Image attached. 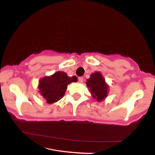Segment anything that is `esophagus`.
Returning a JSON list of instances; mask_svg holds the SVG:
<instances>
[{"label": "esophagus", "instance_id": "esophagus-1", "mask_svg": "<svg viewBox=\"0 0 155 155\" xmlns=\"http://www.w3.org/2000/svg\"><path fill=\"white\" fill-rule=\"evenodd\" d=\"M78 80H79V81L80 83H82L83 82V80H84V78L83 77H79V79H78Z\"/></svg>", "mask_w": 155, "mask_h": 155}]
</instances>
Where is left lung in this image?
<instances>
[{
	"mask_svg": "<svg viewBox=\"0 0 155 155\" xmlns=\"http://www.w3.org/2000/svg\"><path fill=\"white\" fill-rule=\"evenodd\" d=\"M86 84L92 97L97 102L104 101L108 96L109 86L101 72L92 73L90 77L87 79Z\"/></svg>",
	"mask_w": 155,
	"mask_h": 155,
	"instance_id": "8db88e82",
	"label": "left lung"
}]
</instances>
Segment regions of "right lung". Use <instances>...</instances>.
I'll use <instances>...</instances> for the list:
<instances>
[{
    "instance_id": "1",
    "label": "right lung",
    "mask_w": 155,
    "mask_h": 155,
    "mask_svg": "<svg viewBox=\"0 0 155 155\" xmlns=\"http://www.w3.org/2000/svg\"><path fill=\"white\" fill-rule=\"evenodd\" d=\"M76 81L77 77L76 76L70 77L65 72H55L52 75L40 79L38 92L47 104H52L63 97L69 84Z\"/></svg>"
}]
</instances>
